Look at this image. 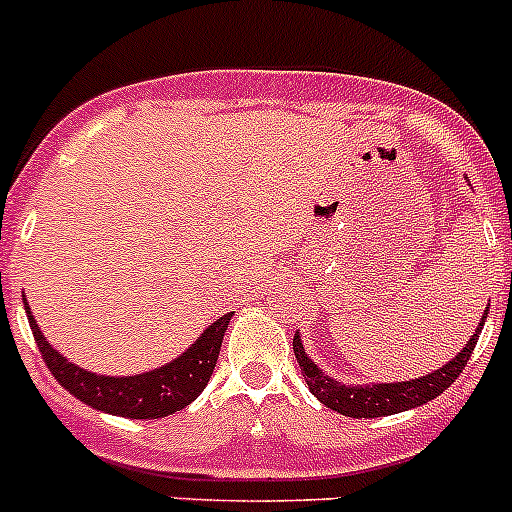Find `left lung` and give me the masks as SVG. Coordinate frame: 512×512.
I'll list each match as a JSON object with an SVG mask.
<instances>
[{
    "label": "left lung",
    "mask_w": 512,
    "mask_h": 512,
    "mask_svg": "<svg viewBox=\"0 0 512 512\" xmlns=\"http://www.w3.org/2000/svg\"><path fill=\"white\" fill-rule=\"evenodd\" d=\"M490 302L485 304V312L480 317L476 332L468 339L466 347L453 356L448 364H443L441 369L431 371L426 376H418L411 381H394V384H342V381L332 379L329 374H324L307 352H304V344L299 339V332L294 334L292 349L294 356L299 361V369H302L304 381H307L309 391L322 401L327 409L337 411L342 416L352 418H379V416H391L399 414V411L416 409V406L428 404L431 399L441 396L458 376L466 369L468 359H471L473 349L478 344V334L483 329L485 319H488Z\"/></svg>",
    "instance_id": "1"
}]
</instances>
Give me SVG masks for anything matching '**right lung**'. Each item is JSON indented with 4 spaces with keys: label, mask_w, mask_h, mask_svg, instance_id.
<instances>
[{
    "label": "right lung",
    "mask_w": 512,
    "mask_h": 512,
    "mask_svg": "<svg viewBox=\"0 0 512 512\" xmlns=\"http://www.w3.org/2000/svg\"><path fill=\"white\" fill-rule=\"evenodd\" d=\"M24 309L36 347L54 379L91 409L123 418H163L193 404L213 376L220 344L232 317V312L223 314L178 359L158 369L136 376H106L81 369L79 364L56 352L41 334L27 297H24Z\"/></svg>",
    "instance_id": "1"
}]
</instances>
